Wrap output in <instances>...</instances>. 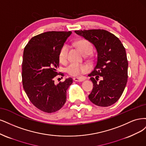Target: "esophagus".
Returning <instances> with one entry per match:
<instances>
[{"instance_id":"esophagus-1","label":"esophagus","mask_w":146,"mask_h":146,"mask_svg":"<svg viewBox=\"0 0 146 146\" xmlns=\"http://www.w3.org/2000/svg\"><path fill=\"white\" fill-rule=\"evenodd\" d=\"M73 80L76 82H82L84 81V79L82 78H78V77L74 78Z\"/></svg>"}]
</instances>
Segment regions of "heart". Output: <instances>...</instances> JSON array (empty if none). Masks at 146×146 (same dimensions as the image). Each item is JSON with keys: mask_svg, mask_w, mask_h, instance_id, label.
I'll list each match as a JSON object with an SVG mask.
<instances>
[{"mask_svg": "<svg viewBox=\"0 0 146 146\" xmlns=\"http://www.w3.org/2000/svg\"><path fill=\"white\" fill-rule=\"evenodd\" d=\"M76 45L78 49L81 51L84 55H88L92 53L93 51V46L88 41L85 39L79 40ZM69 46L68 45L65 44L61 47L59 53V58L61 62H65L68 58ZM90 68L86 65L72 62L67 67V72L72 76H76L82 73H86L89 71Z\"/></svg>", "mask_w": 146, "mask_h": 146, "instance_id": "1", "label": "heart"}]
</instances>
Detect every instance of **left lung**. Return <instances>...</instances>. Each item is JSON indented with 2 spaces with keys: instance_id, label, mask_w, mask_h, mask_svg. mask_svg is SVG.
Returning a JSON list of instances; mask_svg holds the SVG:
<instances>
[{
  "instance_id": "obj_1",
  "label": "left lung",
  "mask_w": 146,
  "mask_h": 146,
  "mask_svg": "<svg viewBox=\"0 0 146 146\" xmlns=\"http://www.w3.org/2000/svg\"><path fill=\"white\" fill-rule=\"evenodd\" d=\"M74 31L92 42L98 53L95 67L88 74L93 84L89 100L100 107L115 104L121 96L127 82L128 60L124 46L116 36L105 30Z\"/></svg>"
}]
</instances>
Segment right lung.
Here are the masks:
<instances>
[{"label":"right lung","instance_id":"add662e5","mask_svg":"<svg viewBox=\"0 0 146 146\" xmlns=\"http://www.w3.org/2000/svg\"><path fill=\"white\" fill-rule=\"evenodd\" d=\"M72 31H48L30 40L23 51L22 78L23 89L31 102L40 110L53 113L66 102L67 90L73 83L69 78L54 82L59 67V53Z\"/></svg>","mask_w":146,"mask_h":146}]
</instances>
